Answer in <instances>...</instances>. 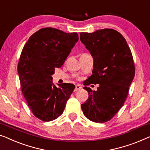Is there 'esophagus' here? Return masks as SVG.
Masks as SVG:
<instances>
[{"instance_id": "obj_1", "label": "esophagus", "mask_w": 150, "mask_h": 150, "mask_svg": "<svg viewBox=\"0 0 150 150\" xmlns=\"http://www.w3.org/2000/svg\"><path fill=\"white\" fill-rule=\"evenodd\" d=\"M82 88V86H80V85H79V84H77V85H76L75 86V89H74V91H78L80 90Z\"/></svg>"}]
</instances>
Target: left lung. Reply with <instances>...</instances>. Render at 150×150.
I'll list each match as a JSON object with an SVG mask.
<instances>
[{"mask_svg": "<svg viewBox=\"0 0 150 150\" xmlns=\"http://www.w3.org/2000/svg\"><path fill=\"white\" fill-rule=\"evenodd\" d=\"M80 37L93 58V74L86 85L99 84L97 91L84 86L88 98L81 105L82 110L93 122H108L127 97L135 74L133 55L125 38L115 30L81 32Z\"/></svg>", "mask_w": 150, "mask_h": 150, "instance_id": "8db88e82", "label": "left lung"}]
</instances>
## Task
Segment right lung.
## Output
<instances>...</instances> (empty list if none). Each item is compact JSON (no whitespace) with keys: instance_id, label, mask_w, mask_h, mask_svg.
<instances>
[{"instance_id":"add662e5","label":"right lung","mask_w":150,"mask_h":150,"mask_svg":"<svg viewBox=\"0 0 150 150\" xmlns=\"http://www.w3.org/2000/svg\"><path fill=\"white\" fill-rule=\"evenodd\" d=\"M79 40L76 32L66 33L45 28L32 34L21 51L17 71L21 91L28 107L44 122L55 120L64 112L75 86L53 83L55 68L64 64Z\"/></svg>"}]
</instances>
